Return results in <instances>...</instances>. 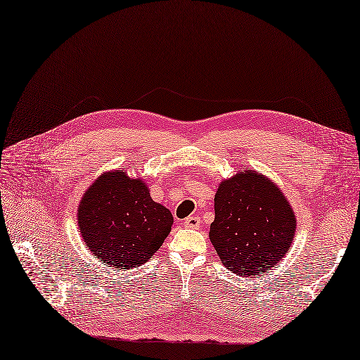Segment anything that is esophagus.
Listing matches in <instances>:
<instances>
[{
	"instance_id": "1",
	"label": "esophagus",
	"mask_w": 360,
	"mask_h": 360,
	"mask_svg": "<svg viewBox=\"0 0 360 360\" xmlns=\"http://www.w3.org/2000/svg\"><path fill=\"white\" fill-rule=\"evenodd\" d=\"M200 225H201V219L198 216H189L184 219V226L192 228V230H197V228H200Z\"/></svg>"
}]
</instances>
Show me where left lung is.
Listing matches in <instances>:
<instances>
[{"label": "left lung", "mask_w": 360, "mask_h": 360, "mask_svg": "<svg viewBox=\"0 0 360 360\" xmlns=\"http://www.w3.org/2000/svg\"><path fill=\"white\" fill-rule=\"evenodd\" d=\"M296 226L285 195L261 172L242 169L217 186L209 237L221 263L233 274L269 271L288 254Z\"/></svg>", "instance_id": "left-lung-1"}]
</instances>
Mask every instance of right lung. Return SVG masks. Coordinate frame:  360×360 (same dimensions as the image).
Instances as JSON below:
<instances>
[{
  "label": "right lung",
  "instance_id": "obj_1",
  "mask_svg": "<svg viewBox=\"0 0 360 360\" xmlns=\"http://www.w3.org/2000/svg\"><path fill=\"white\" fill-rule=\"evenodd\" d=\"M174 217L150 197L143 179L124 168L103 172L82 195L78 226L90 252L108 267L132 269L156 254L168 237Z\"/></svg>",
  "mask_w": 360,
  "mask_h": 360
}]
</instances>
